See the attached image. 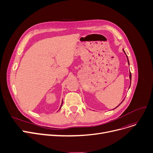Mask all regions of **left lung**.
<instances>
[{"mask_svg": "<svg viewBox=\"0 0 153 153\" xmlns=\"http://www.w3.org/2000/svg\"><path fill=\"white\" fill-rule=\"evenodd\" d=\"M123 51L124 53L126 54V58H127V61H128V64H129V65H130V62H129V60H128V56H127V55H126V53H125V51H124V50H123ZM130 84H131V72H130ZM129 88H130V87H129ZM123 100H124V99L123 100ZM123 101H122L121 103H120L119 104V105H118V106H117L116 108H117V107H118V106L120 105V104H121V103L123 102ZM115 108H114V109H115ZM113 110H114V109H113Z\"/></svg>", "mask_w": 153, "mask_h": 153, "instance_id": "8db88e82", "label": "left lung"}]
</instances>
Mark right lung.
I'll return each mask as SVG.
<instances>
[{
	"label": "right lung",
	"instance_id": "obj_1",
	"mask_svg": "<svg viewBox=\"0 0 153 153\" xmlns=\"http://www.w3.org/2000/svg\"><path fill=\"white\" fill-rule=\"evenodd\" d=\"M62 103H63V101H62V103H61V106H60V108H59V110H60V109H61V107H62ZM59 110H58V111H59Z\"/></svg>",
	"mask_w": 153,
	"mask_h": 153
}]
</instances>
